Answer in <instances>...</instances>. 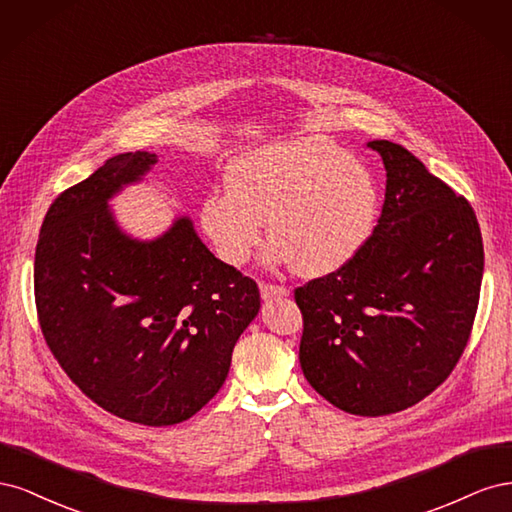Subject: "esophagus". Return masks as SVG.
<instances>
[{
    "mask_svg": "<svg viewBox=\"0 0 512 512\" xmlns=\"http://www.w3.org/2000/svg\"><path fill=\"white\" fill-rule=\"evenodd\" d=\"M260 294H262V299H273V297H288L290 290L286 286H280V284L260 282Z\"/></svg>",
    "mask_w": 512,
    "mask_h": 512,
    "instance_id": "esophagus-1",
    "label": "esophagus"
}]
</instances>
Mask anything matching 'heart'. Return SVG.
Wrapping results in <instances>:
<instances>
[{
	"label": "heart",
	"mask_w": 512,
	"mask_h": 512,
	"mask_svg": "<svg viewBox=\"0 0 512 512\" xmlns=\"http://www.w3.org/2000/svg\"><path fill=\"white\" fill-rule=\"evenodd\" d=\"M378 207V181L363 160L331 138L305 136L241 156L228 170V190L211 194L200 218L232 267L252 256L269 220L267 262L322 277L363 250Z\"/></svg>",
	"instance_id": "b5f03b06"
}]
</instances>
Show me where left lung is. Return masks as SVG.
I'll use <instances>...</instances> for the list:
<instances>
[{
	"mask_svg": "<svg viewBox=\"0 0 512 512\" xmlns=\"http://www.w3.org/2000/svg\"><path fill=\"white\" fill-rule=\"evenodd\" d=\"M386 168L378 224L346 267L294 290L307 382L339 410H406L451 376L483 282L472 205L408 149L371 141Z\"/></svg>",
	"mask_w": 512,
	"mask_h": 512,
	"instance_id": "obj_1",
	"label": "left lung"
}]
</instances>
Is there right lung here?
Returning a JSON list of instances; mask_svg holds the SVG:
<instances>
[{
	"label": "right lung",
	"instance_id": "obj_1",
	"mask_svg": "<svg viewBox=\"0 0 512 512\" xmlns=\"http://www.w3.org/2000/svg\"><path fill=\"white\" fill-rule=\"evenodd\" d=\"M158 162L119 153L61 192L34 262L44 342L79 389L123 421H188L224 384L260 309L252 277L215 258L188 218L156 241L123 235L106 203Z\"/></svg>",
	"mask_w": 512,
	"mask_h": 512
}]
</instances>
